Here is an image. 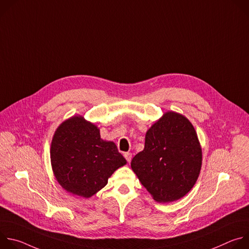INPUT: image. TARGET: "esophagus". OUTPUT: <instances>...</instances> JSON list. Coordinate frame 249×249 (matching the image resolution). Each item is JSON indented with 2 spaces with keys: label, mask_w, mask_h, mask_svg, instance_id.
Segmentation results:
<instances>
[{
  "label": "esophagus",
  "mask_w": 249,
  "mask_h": 249,
  "mask_svg": "<svg viewBox=\"0 0 249 249\" xmlns=\"http://www.w3.org/2000/svg\"><path fill=\"white\" fill-rule=\"evenodd\" d=\"M124 157H125V159L127 160V161L128 162H130L131 161V160H132V154L131 153H124Z\"/></svg>",
  "instance_id": "esophagus-1"
}]
</instances>
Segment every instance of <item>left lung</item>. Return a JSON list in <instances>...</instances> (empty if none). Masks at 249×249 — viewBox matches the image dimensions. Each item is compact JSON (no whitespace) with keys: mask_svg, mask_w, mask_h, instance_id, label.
<instances>
[{"mask_svg":"<svg viewBox=\"0 0 249 249\" xmlns=\"http://www.w3.org/2000/svg\"><path fill=\"white\" fill-rule=\"evenodd\" d=\"M202 151L194 127L181 114L167 112L147 132L145 149L131 161L143 186L158 202L186 195L200 173Z\"/></svg>","mask_w":249,"mask_h":249,"instance_id":"left-lung-1","label":"left lung"}]
</instances>
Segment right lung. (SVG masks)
<instances>
[{
	"instance_id": "right-lung-1",
	"label": "right lung",
	"mask_w": 249,
	"mask_h": 249,
	"mask_svg": "<svg viewBox=\"0 0 249 249\" xmlns=\"http://www.w3.org/2000/svg\"><path fill=\"white\" fill-rule=\"evenodd\" d=\"M51 163L60 185L72 194L89 198L107 184L108 177L126 160L113 142L82 116L63 122L51 144Z\"/></svg>"
}]
</instances>
